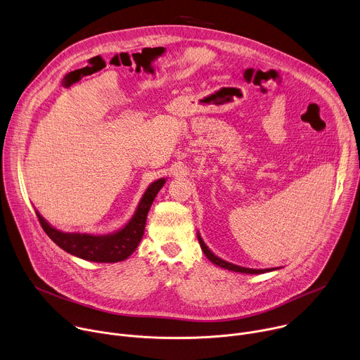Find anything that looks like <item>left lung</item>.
I'll list each match as a JSON object with an SVG mask.
<instances>
[{
  "mask_svg": "<svg viewBox=\"0 0 360 360\" xmlns=\"http://www.w3.org/2000/svg\"><path fill=\"white\" fill-rule=\"evenodd\" d=\"M198 240H199V245H200V248H202V250H203L205 256H207V258H208L212 264H215V265H218V266H221V268H224V269H228V271H232V272H239V274H250V275H256V274H266V272H272V271L279 269V268L250 269V268H243V266H239V265H235V264L226 262V261L221 259L219 256H217V255H215V253H214V252L207 246V243L203 242V239H202V236L199 235V232H198Z\"/></svg>",
  "mask_w": 360,
  "mask_h": 360,
  "instance_id": "8db88e82",
  "label": "left lung"
}]
</instances>
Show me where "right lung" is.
I'll return each mask as SVG.
<instances>
[{
    "label": "right lung",
    "instance_id": "obj_1",
    "mask_svg": "<svg viewBox=\"0 0 360 360\" xmlns=\"http://www.w3.org/2000/svg\"><path fill=\"white\" fill-rule=\"evenodd\" d=\"M165 182L167 178L153 181L143 192L135 210V214L127 222V225L107 235L63 232L48 224L38 211L35 212L45 233L65 252L89 262L115 264L129 258L138 248L143 236L145 222L150 205L161 188L165 185Z\"/></svg>",
    "mask_w": 360,
    "mask_h": 360
}]
</instances>
